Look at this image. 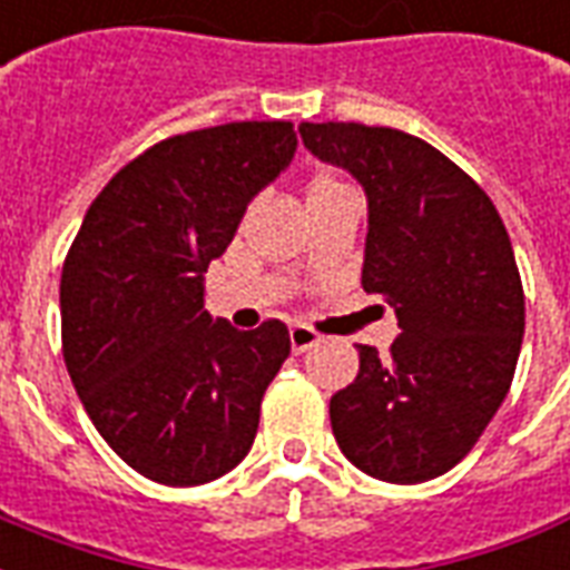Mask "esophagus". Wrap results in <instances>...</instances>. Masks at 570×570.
<instances>
[{"mask_svg":"<svg viewBox=\"0 0 570 570\" xmlns=\"http://www.w3.org/2000/svg\"><path fill=\"white\" fill-rule=\"evenodd\" d=\"M291 336V348L297 351V354H303V351H309L312 345H318L321 336L315 331H309V327H303V324H294L288 331Z\"/></svg>","mask_w":570,"mask_h":570,"instance_id":"obj_1","label":"esophagus"}]
</instances>
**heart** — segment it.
<instances>
[{
	"label": "heart",
	"instance_id": "1",
	"mask_svg": "<svg viewBox=\"0 0 570 570\" xmlns=\"http://www.w3.org/2000/svg\"><path fill=\"white\" fill-rule=\"evenodd\" d=\"M315 186H336V183H333V179H318Z\"/></svg>",
	"mask_w": 570,
	"mask_h": 570
}]
</instances>
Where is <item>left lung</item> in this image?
<instances>
[{
    "label": "left lung",
    "mask_w": 570,
    "mask_h": 570,
    "mask_svg": "<svg viewBox=\"0 0 570 570\" xmlns=\"http://www.w3.org/2000/svg\"><path fill=\"white\" fill-rule=\"evenodd\" d=\"M301 138L363 186L361 285L400 321L391 357L357 345L361 372L331 400L336 444L379 481L439 478L493 421L523 345V282L502 216L465 170L414 135L301 122Z\"/></svg>",
    "instance_id": "obj_1"
}]
</instances>
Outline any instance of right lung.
Wrapping results in <instances>:
<instances>
[{
  "instance_id": "obj_1",
  "label": "right lung",
  "mask_w": 570,
  "mask_h": 570,
  "mask_svg": "<svg viewBox=\"0 0 570 570\" xmlns=\"http://www.w3.org/2000/svg\"><path fill=\"white\" fill-rule=\"evenodd\" d=\"M294 153L291 122L161 140L101 188L68 249V375L101 439L149 481H216L255 442L264 391L291 354L288 327L213 318L204 273Z\"/></svg>"
}]
</instances>
